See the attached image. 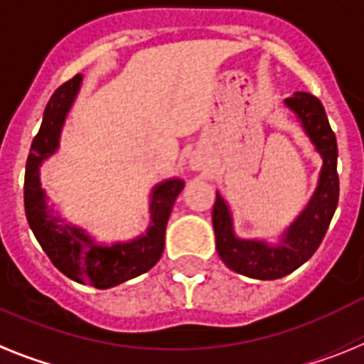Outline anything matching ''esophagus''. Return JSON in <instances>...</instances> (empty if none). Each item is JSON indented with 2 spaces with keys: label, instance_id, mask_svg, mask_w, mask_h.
Here are the masks:
<instances>
[{
  "label": "esophagus",
  "instance_id": "34e87169",
  "mask_svg": "<svg viewBox=\"0 0 364 364\" xmlns=\"http://www.w3.org/2000/svg\"><path fill=\"white\" fill-rule=\"evenodd\" d=\"M191 168L192 170H203L205 168V157L200 151H194L191 157Z\"/></svg>",
  "mask_w": 364,
  "mask_h": 364
}]
</instances>
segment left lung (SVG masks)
<instances>
[{"mask_svg":"<svg viewBox=\"0 0 364 364\" xmlns=\"http://www.w3.org/2000/svg\"><path fill=\"white\" fill-rule=\"evenodd\" d=\"M284 104L295 113L304 134L322 157L317 188L304 210L284 230L277 243H271L236 236L232 214L220 192H216V203L213 208L216 251L221 262L235 273L257 280H277L286 277L314 257L339 201L337 141L321 100L304 91H296L293 97L284 100Z\"/></svg>","mask_w":364,"mask_h":364,"instance_id":"obj_1","label":"left lung"}]
</instances>
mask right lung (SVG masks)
Segmentation results:
<instances>
[{
	"label": "right lung",
	"mask_w": 364,
	"mask_h": 364,
	"mask_svg": "<svg viewBox=\"0 0 364 364\" xmlns=\"http://www.w3.org/2000/svg\"><path fill=\"white\" fill-rule=\"evenodd\" d=\"M82 86V75L73 77L58 87L43 112L40 132L31 144L25 166L23 201L31 229L56 269L78 284L107 289L129 278L150 271L159 262L164 249V230L176 198L185 181L164 179L151 188L150 227L129 242L100 243L78 225L68 223L47 207V194L40 183V166L60 144V134Z\"/></svg>",
	"instance_id": "right-lung-1"
}]
</instances>
